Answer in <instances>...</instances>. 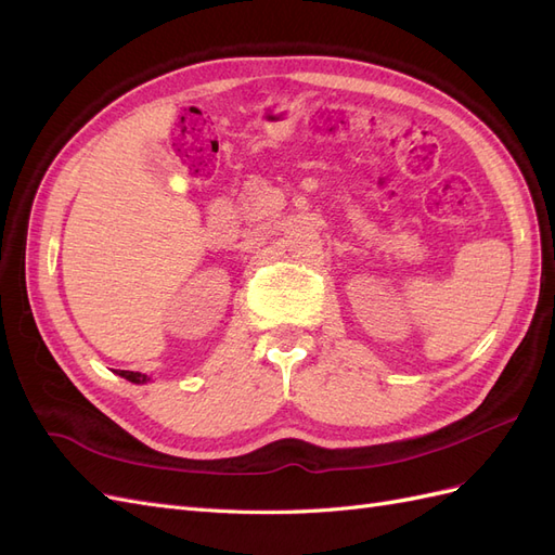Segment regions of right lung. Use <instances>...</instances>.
<instances>
[{"label":"right lung","instance_id":"obj_1","mask_svg":"<svg viewBox=\"0 0 555 555\" xmlns=\"http://www.w3.org/2000/svg\"><path fill=\"white\" fill-rule=\"evenodd\" d=\"M117 375L125 377V379H129V382H133V384H145V382L150 379L147 375H141V373H131V371H117Z\"/></svg>","mask_w":555,"mask_h":555}]
</instances>
